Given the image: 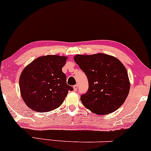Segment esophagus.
Returning <instances> with one entry per match:
<instances>
[{"mask_svg": "<svg viewBox=\"0 0 151 151\" xmlns=\"http://www.w3.org/2000/svg\"><path fill=\"white\" fill-rule=\"evenodd\" d=\"M73 88H74V91H77V89H78V85H77V84H75V85L73 86Z\"/></svg>", "mask_w": 151, "mask_h": 151, "instance_id": "34e87169", "label": "esophagus"}]
</instances>
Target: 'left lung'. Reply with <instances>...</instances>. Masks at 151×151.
<instances>
[{"label": "left lung", "instance_id": "1", "mask_svg": "<svg viewBox=\"0 0 151 151\" xmlns=\"http://www.w3.org/2000/svg\"><path fill=\"white\" fill-rule=\"evenodd\" d=\"M74 59L88 79V90L80 97L84 107L97 115L117 110L126 100L130 87L126 68L122 62L102 53L77 54Z\"/></svg>", "mask_w": 151, "mask_h": 151}]
</instances>
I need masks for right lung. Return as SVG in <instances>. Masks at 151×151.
Returning a JSON list of instances; mask_svg holds the SVG:
<instances>
[{"label":"right lung","instance_id":"right-lung-1","mask_svg":"<svg viewBox=\"0 0 151 151\" xmlns=\"http://www.w3.org/2000/svg\"><path fill=\"white\" fill-rule=\"evenodd\" d=\"M67 57L42 56L24 68L19 79L21 97L26 105L36 112L55 110L64 102L72 87L67 84L62 67Z\"/></svg>","mask_w":151,"mask_h":151}]
</instances>
